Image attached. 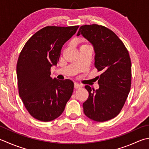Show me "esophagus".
<instances>
[{
  "label": "esophagus",
  "mask_w": 149,
  "mask_h": 149,
  "mask_svg": "<svg viewBox=\"0 0 149 149\" xmlns=\"http://www.w3.org/2000/svg\"><path fill=\"white\" fill-rule=\"evenodd\" d=\"M82 87V86L81 85V84H78V83H74V88L75 89H78V88H80Z\"/></svg>",
  "instance_id": "34e87169"
}]
</instances>
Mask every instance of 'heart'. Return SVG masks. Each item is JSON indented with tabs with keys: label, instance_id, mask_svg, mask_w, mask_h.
I'll list each match as a JSON object with an SVG mask.
<instances>
[{
	"label": "heart",
	"instance_id": "obj_1",
	"mask_svg": "<svg viewBox=\"0 0 149 149\" xmlns=\"http://www.w3.org/2000/svg\"><path fill=\"white\" fill-rule=\"evenodd\" d=\"M87 45H83L82 46H81V47H83V46H86Z\"/></svg>",
	"mask_w": 149,
	"mask_h": 149
}]
</instances>
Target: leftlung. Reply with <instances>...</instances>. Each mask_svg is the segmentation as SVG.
<instances>
[{"instance_id": "1", "label": "left lung", "mask_w": 149, "mask_h": 149, "mask_svg": "<svg viewBox=\"0 0 149 149\" xmlns=\"http://www.w3.org/2000/svg\"><path fill=\"white\" fill-rule=\"evenodd\" d=\"M86 39L94 46L95 67L102 74L98 76L97 90L88 85V98L83 111L92 120L103 122L121 112L131 86V61L123 42L110 29L97 24L81 26L77 36Z\"/></svg>"}]
</instances>
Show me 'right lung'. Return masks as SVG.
<instances>
[{
    "label": "right lung",
    "instance_id": "right-lung-1",
    "mask_svg": "<svg viewBox=\"0 0 149 149\" xmlns=\"http://www.w3.org/2000/svg\"><path fill=\"white\" fill-rule=\"evenodd\" d=\"M79 26H46L32 36L17 64L19 94L26 110L38 120L50 121L61 115L72 95L74 83L50 77L61 51Z\"/></svg>",
    "mask_w": 149,
    "mask_h": 149
}]
</instances>
